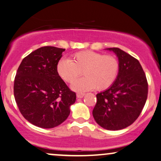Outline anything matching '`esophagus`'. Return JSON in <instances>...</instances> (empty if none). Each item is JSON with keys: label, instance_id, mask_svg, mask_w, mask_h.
I'll return each mask as SVG.
<instances>
[{"label": "esophagus", "instance_id": "obj_1", "mask_svg": "<svg viewBox=\"0 0 161 161\" xmlns=\"http://www.w3.org/2000/svg\"><path fill=\"white\" fill-rule=\"evenodd\" d=\"M84 96H85V93H78L76 94L77 98H82Z\"/></svg>", "mask_w": 161, "mask_h": 161}]
</instances>
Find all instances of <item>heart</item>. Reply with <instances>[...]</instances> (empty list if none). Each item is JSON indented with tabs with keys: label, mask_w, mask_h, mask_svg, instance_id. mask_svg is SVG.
<instances>
[{
	"label": "heart",
	"mask_w": 161,
	"mask_h": 161,
	"mask_svg": "<svg viewBox=\"0 0 161 161\" xmlns=\"http://www.w3.org/2000/svg\"><path fill=\"white\" fill-rule=\"evenodd\" d=\"M120 64L117 57L91 50L73 55L72 59L62 58L56 65L58 76L68 83L81 75L85 77L75 81L71 88L77 92H85L95 88L104 91L114 84L119 72Z\"/></svg>",
	"instance_id": "1"
}]
</instances>
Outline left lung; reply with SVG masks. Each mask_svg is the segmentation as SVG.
<instances>
[{
  "label": "left lung",
  "mask_w": 161,
  "mask_h": 161,
  "mask_svg": "<svg viewBox=\"0 0 161 161\" xmlns=\"http://www.w3.org/2000/svg\"><path fill=\"white\" fill-rule=\"evenodd\" d=\"M118 57L119 72L109 88L97 94L95 121L107 130L128 127L139 117L147 99L148 82L137 58L117 47L107 48Z\"/></svg>",
  "instance_id": "8db88e82"
}]
</instances>
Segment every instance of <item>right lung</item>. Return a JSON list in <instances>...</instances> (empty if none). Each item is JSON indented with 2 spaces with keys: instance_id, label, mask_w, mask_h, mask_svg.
Here are the masks:
<instances>
[{
  "instance_id": "add662e5",
  "label": "right lung",
  "mask_w": 161,
  "mask_h": 161,
  "mask_svg": "<svg viewBox=\"0 0 161 161\" xmlns=\"http://www.w3.org/2000/svg\"><path fill=\"white\" fill-rule=\"evenodd\" d=\"M64 50L51 46L38 48L22 60L16 73L15 102L23 117L38 127L51 129L60 125L76 102V93L56 70Z\"/></svg>"
}]
</instances>
